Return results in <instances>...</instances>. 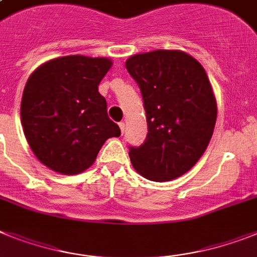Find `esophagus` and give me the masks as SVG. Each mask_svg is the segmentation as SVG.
Wrapping results in <instances>:
<instances>
[{
    "label": "esophagus",
    "mask_w": 257,
    "mask_h": 257,
    "mask_svg": "<svg viewBox=\"0 0 257 257\" xmlns=\"http://www.w3.org/2000/svg\"><path fill=\"white\" fill-rule=\"evenodd\" d=\"M118 126H120V131H121V133H124V129H125V124H124V121L118 122Z\"/></svg>",
    "instance_id": "esophagus-1"
}]
</instances>
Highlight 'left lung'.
<instances>
[{
  "instance_id": "left-lung-1",
  "label": "left lung",
  "mask_w": 257,
  "mask_h": 257,
  "mask_svg": "<svg viewBox=\"0 0 257 257\" xmlns=\"http://www.w3.org/2000/svg\"><path fill=\"white\" fill-rule=\"evenodd\" d=\"M125 66L144 99L148 137L131 148L140 175L169 182L188 172L208 148L217 120V102L205 69L178 49L131 56Z\"/></svg>"
}]
</instances>
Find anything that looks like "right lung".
Wrapping results in <instances>:
<instances>
[{"instance_id":"1","label":"right lung","mask_w":257,"mask_h":257,"mask_svg":"<svg viewBox=\"0 0 257 257\" xmlns=\"http://www.w3.org/2000/svg\"><path fill=\"white\" fill-rule=\"evenodd\" d=\"M112 61L72 55L49 60L27 79L21 103L26 140L52 171L77 175L95 162L105 141L120 136L98 91Z\"/></svg>"}]
</instances>
